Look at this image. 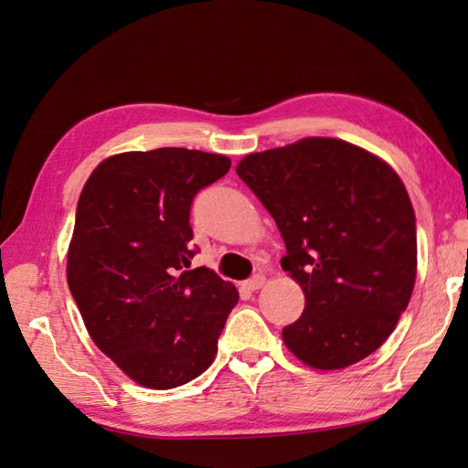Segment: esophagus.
Here are the masks:
<instances>
[{
	"mask_svg": "<svg viewBox=\"0 0 468 468\" xmlns=\"http://www.w3.org/2000/svg\"><path fill=\"white\" fill-rule=\"evenodd\" d=\"M263 284H266V276L263 274H256L250 280H245V288H248V291H260Z\"/></svg>",
	"mask_w": 468,
	"mask_h": 468,
	"instance_id": "obj_1",
	"label": "esophagus"
}]
</instances>
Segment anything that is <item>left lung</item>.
Masks as SVG:
<instances>
[{"instance_id":"left-lung-1","label":"left lung","mask_w":468,"mask_h":468,"mask_svg":"<svg viewBox=\"0 0 468 468\" xmlns=\"http://www.w3.org/2000/svg\"><path fill=\"white\" fill-rule=\"evenodd\" d=\"M237 176L274 217L282 270L307 299L282 329L288 350L319 370L377 352L410 304L418 268L401 177L372 153L325 137L251 153Z\"/></svg>"}]
</instances>
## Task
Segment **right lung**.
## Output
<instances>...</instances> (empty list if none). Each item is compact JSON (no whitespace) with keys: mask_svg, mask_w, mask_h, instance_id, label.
Segmentation results:
<instances>
[{"mask_svg":"<svg viewBox=\"0 0 468 468\" xmlns=\"http://www.w3.org/2000/svg\"><path fill=\"white\" fill-rule=\"evenodd\" d=\"M231 159L164 147L108 157L75 212L67 282L101 352L149 388L205 372L239 292L208 268H190V208Z\"/></svg>","mask_w":468,"mask_h":468,"instance_id":"right-lung-1","label":"right lung"}]
</instances>
